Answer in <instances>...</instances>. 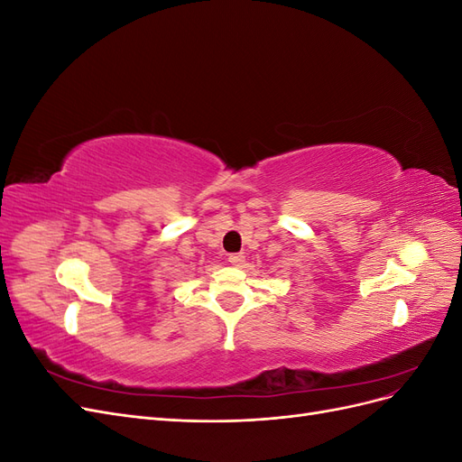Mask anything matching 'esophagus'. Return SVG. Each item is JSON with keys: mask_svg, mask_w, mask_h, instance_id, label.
Returning a JSON list of instances; mask_svg holds the SVG:
<instances>
[{"mask_svg": "<svg viewBox=\"0 0 462 462\" xmlns=\"http://www.w3.org/2000/svg\"><path fill=\"white\" fill-rule=\"evenodd\" d=\"M227 260L231 262V265H243L245 256H243V254H229V258H227Z\"/></svg>", "mask_w": 462, "mask_h": 462, "instance_id": "34e87169", "label": "esophagus"}]
</instances>
